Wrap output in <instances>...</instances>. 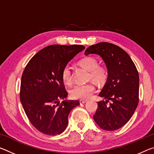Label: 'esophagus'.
<instances>
[{"label":"esophagus","mask_w":154,"mask_h":154,"mask_svg":"<svg viewBox=\"0 0 154 154\" xmlns=\"http://www.w3.org/2000/svg\"><path fill=\"white\" fill-rule=\"evenodd\" d=\"M86 102H87L86 100H79V103L80 104H83V103H85Z\"/></svg>","instance_id":"34e87169"}]
</instances>
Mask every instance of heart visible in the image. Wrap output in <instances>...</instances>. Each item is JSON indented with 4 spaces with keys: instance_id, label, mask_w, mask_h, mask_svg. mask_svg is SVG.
I'll return each mask as SVG.
<instances>
[{
    "instance_id": "1",
    "label": "heart",
    "mask_w": 154,
    "mask_h": 154,
    "mask_svg": "<svg viewBox=\"0 0 154 154\" xmlns=\"http://www.w3.org/2000/svg\"><path fill=\"white\" fill-rule=\"evenodd\" d=\"M82 68L90 72L88 79L98 84H103L108 78V71L104 66L99 65L97 59L92 57L83 58L78 62ZM62 79L65 84L70 86L72 84V77L70 68L66 66L62 70ZM96 87L92 83L85 85H78L70 90V96L72 99L86 100L88 99L94 93Z\"/></svg>"
}]
</instances>
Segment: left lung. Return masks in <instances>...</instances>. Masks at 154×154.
<instances>
[{
	"mask_svg": "<svg viewBox=\"0 0 154 154\" xmlns=\"http://www.w3.org/2000/svg\"><path fill=\"white\" fill-rule=\"evenodd\" d=\"M84 54L101 56L108 71L106 84L99 94L106 100L98 102L94 120L103 130H118L130 121L138 104L137 68L125 51L111 43L90 46ZM109 100L111 103L108 104Z\"/></svg>",
	"mask_w": 154,
	"mask_h": 154,
	"instance_id": "obj_1",
	"label": "left lung"
}]
</instances>
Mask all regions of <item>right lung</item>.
Here are the masks:
<instances>
[{"label":"right lung","mask_w":154,"mask_h":154,"mask_svg":"<svg viewBox=\"0 0 154 154\" xmlns=\"http://www.w3.org/2000/svg\"><path fill=\"white\" fill-rule=\"evenodd\" d=\"M83 45L48 46L31 58L22 75L20 98L31 123L41 133L55 136L68 125V116L79 101L66 98L62 70L73 57L83 51Z\"/></svg>","instance_id":"right-lung-1"}]
</instances>
